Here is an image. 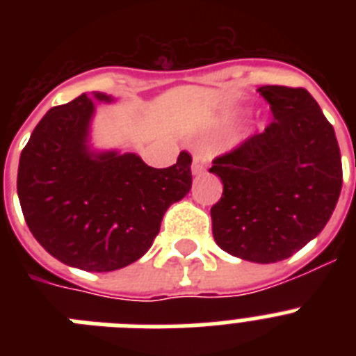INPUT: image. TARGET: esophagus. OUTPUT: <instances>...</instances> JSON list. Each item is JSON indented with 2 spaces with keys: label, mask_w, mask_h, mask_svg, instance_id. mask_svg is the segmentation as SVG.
<instances>
[{
  "label": "esophagus",
  "mask_w": 356,
  "mask_h": 356,
  "mask_svg": "<svg viewBox=\"0 0 356 356\" xmlns=\"http://www.w3.org/2000/svg\"><path fill=\"white\" fill-rule=\"evenodd\" d=\"M207 155H203V153H197V155H194L193 159V175L200 176L203 175V172L207 171Z\"/></svg>",
  "instance_id": "1"
}]
</instances>
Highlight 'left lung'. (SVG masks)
I'll use <instances>...</instances> for the list:
<instances>
[{"label":"left lung","instance_id":"1","mask_svg":"<svg viewBox=\"0 0 356 356\" xmlns=\"http://www.w3.org/2000/svg\"><path fill=\"white\" fill-rule=\"evenodd\" d=\"M275 121L217 156L222 196L210 210L217 246L257 264L285 260L330 221L342 188L337 137L305 89H259Z\"/></svg>","mask_w":356,"mask_h":356}]
</instances>
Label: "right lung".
Wrapping results in <instances>:
<instances>
[{"instance_id": "obj_1", "label": "right lung", "mask_w": 356, "mask_h": 356, "mask_svg": "<svg viewBox=\"0 0 356 356\" xmlns=\"http://www.w3.org/2000/svg\"><path fill=\"white\" fill-rule=\"evenodd\" d=\"M94 102L81 94L40 119L19 159L17 196L40 246L62 264L90 273L115 271L139 260L160 232L165 210L193 185V159L149 168L135 153L94 151Z\"/></svg>"}]
</instances>
